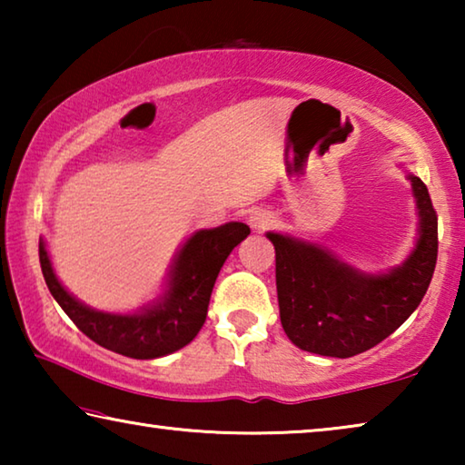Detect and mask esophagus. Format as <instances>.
Returning <instances> with one entry per match:
<instances>
[{
	"mask_svg": "<svg viewBox=\"0 0 465 465\" xmlns=\"http://www.w3.org/2000/svg\"><path fill=\"white\" fill-rule=\"evenodd\" d=\"M272 223H274V217L269 213V211H264V209H258V211H254V213L250 215V227H252V230H256V232L269 230Z\"/></svg>",
	"mask_w": 465,
	"mask_h": 465,
	"instance_id": "1",
	"label": "esophagus"
}]
</instances>
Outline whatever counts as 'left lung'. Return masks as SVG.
Listing matches in <instances>:
<instances>
[{"mask_svg": "<svg viewBox=\"0 0 465 465\" xmlns=\"http://www.w3.org/2000/svg\"><path fill=\"white\" fill-rule=\"evenodd\" d=\"M420 238L411 258L388 274H363L330 252L281 233H266L277 261L281 324L302 351L355 357L373 349L411 318L437 264V211L427 184L411 176Z\"/></svg>", "mask_w": 465, "mask_h": 465, "instance_id": "left-lung-1", "label": "left lung"}]
</instances>
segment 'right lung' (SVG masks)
I'll list each match as a JSON object with an SVG mask.
<instances>
[{
	"mask_svg": "<svg viewBox=\"0 0 465 465\" xmlns=\"http://www.w3.org/2000/svg\"><path fill=\"white\" fill-rule=\"evenodd\" d=\"M248 233L250 227L240 222L196 232L180 250L166 297L152 310L133 316L85 308L61 287L43 242L38 243V258L54 302L85 336L124 357L155 359L183 349L199 334L217 274L230 252Z\"/></svg>",
	"mask_w": 465,
	"mask_h": 465,
	"instance_id": "obj_1",
	"label": "right lung"
}]
</instances>
